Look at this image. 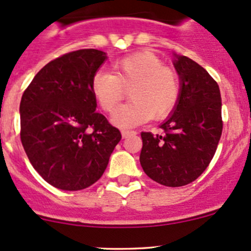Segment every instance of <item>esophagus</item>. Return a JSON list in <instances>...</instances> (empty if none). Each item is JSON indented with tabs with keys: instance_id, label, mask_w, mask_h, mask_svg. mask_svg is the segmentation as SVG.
Here are the masks:
<instances>
[{
	"instance_id": "esophagus-1",
	"label": "esophagus",
	"mask_w": 251,
	"mask_h": 251,
	"mask_svg": "<svg viewBox=\"0 0 251 251\" xmlns=\"http://www.w3.org/2000/svg\"><path fill=\"white\" fill-rule=\"evenodd\" d=\"M136 131H130V130H123L121 131V135H123V137L124 138H126V137H128V136H131V135H136Z\"/></svg>"
}]
</instances>
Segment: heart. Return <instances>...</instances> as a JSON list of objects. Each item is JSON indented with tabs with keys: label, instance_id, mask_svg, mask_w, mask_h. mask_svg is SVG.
Masks as SVG:
<instances>
[{
	"label": "heart",
	"instance_id": "1",
	"mask_svg": "<svg viewBox=\"0 0 251 251\" xmlns=\"http://www.w3.org/2000/svg\"><path fill=\"white\" fill-rule=\"evenodd\" d=\"M113 73L97 72L91 90L100 107L113 113L128 90L130 102L119 108L113 123L132 127L151 120L166 118L181 95L178 75L151 50H141L111 64Z\"/></svg>",
	"mask_w": 251,
	"mask_h": 251
}]
</instances>
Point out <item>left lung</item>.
<instances>
[{"label": "left lung", "mask_w": 251, "mask_h": 251, "mask_svg": "<svg viewBox=\"0 0 251 251\" xmlns=\"http://www.w3.org/2000/svg\"><path fill=\"white\" fill-rule=\"evenodd\" d=\"M181 95L163 135L142 132L140 161L147 176L168 187L196 181L214 158L222 133L221 95L216 81L203 67L176 55Z\"/></svg>", "instance_id": "1"}]
</instances>
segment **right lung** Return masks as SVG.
<instances>
[{
  "instance_id": "add662e5",
  "label": "right lung",
  "mask_w": 251,
  "mask_h": 251,
  "mask_svg": "<svg viewBox=\"0 0 251 251\" xmlns=\"http://www.w3.org/2000/svg\"><path fill=\"white\" fill-rule=\"evenodd\" d=\"M107 59L103 50H78L50 60L20 100V140L42 178L63 191L97 182L121 140L97 113L91 81Z\"/></svg>"
}]
</instances>
